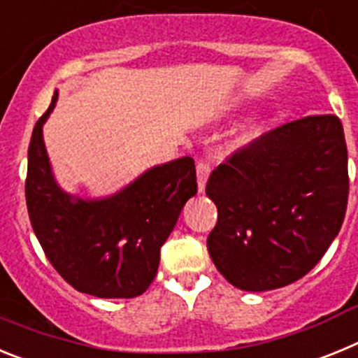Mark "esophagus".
<instances>
[{
    "label": "esophagus",
    "mask_w": 358,
    "mask_h": 358,
    "mask_svg": "<svg viewBox=\"0 0 358 358\" xmlns=\"http://www.w3.org/2000/svg\"><path fill=\"white\" fill-rule=\"evenodd\" d=\"M211 173V166L208 163H204V161H199L197 163V185H199V192H202L204 189V186H206V181L208 177H210Z\"/></svg>",
    "instance_id": "esophagus-1"
}]
</instances>
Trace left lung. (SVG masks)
I'll return each instance as SVG.
<instances>
[{
  "label": "left lung",
  "instance_id": "left-lung-1",
  "mask_svg": "<svg viewBox=\"0 0 358 358\" xmlns=\"http://www.w3.org/2000/svg\"><path fill=\"white\" fill-rule=\"evenodd\" d=\"M343 123L315 115L265 132L211 172L218 211L208 251L218 273L248 292L280 289L317 265L346 215Z\"/></svg>",
  "mask_w": 358,
  "mask_h": 358
}]
</instances>
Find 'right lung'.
<instances>
[{
    "instance_id": "add662e5",
    "label": "right lung",
    "mask_w": 358,
    "mask_h": 358,
    "mask_svg": "<svg viewBox=\"0 0 358 358\" xmlns=\"http://www.w3.org/2000/svg\"><path fill=\"white\" fill-rule=\"evenodd\" d=\"M57 96L55 91L28 147L24 194L34 233L50 264L78 292L107 299L141 296L156 278L161 245L197 194L194 159L154 166L110 197L66 194L43 140Z\"/></svg>"
}]
</instances>
